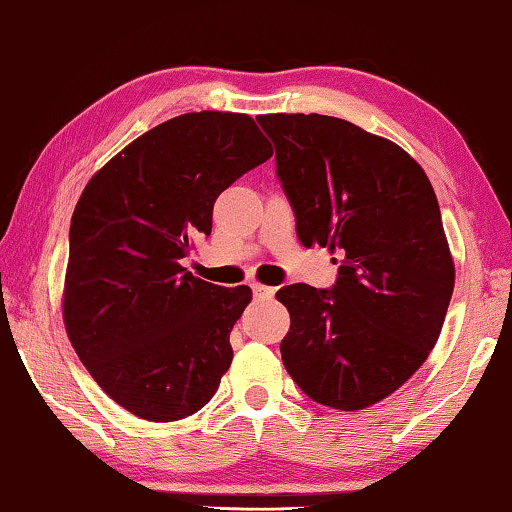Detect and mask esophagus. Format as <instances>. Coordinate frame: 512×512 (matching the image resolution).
Here are the masks:
<instances>
[{"label": "esophagus", "mask_w": 512, "mask_h": 512, "mask_svg": "<svg viewBox=\"0 0 512 512\" xmlns=\"http://www.w3.org/2000/svg\"><path fill=\"white\" fill-rule=\"evenodd\" d=\"M251 290H254V295L258 297V300H267V297L274 295V290H277V288L263 286V283H251Z\"/></svg>", "instance_id": "1"}]
</instances>
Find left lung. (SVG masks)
Masks as SVG:
<instances>
[{
  "instance_id": "obj_1",
  "label": "left lung",
  "mask_w": 512,
  "mask_h": 512,
  "mask_svg": "<svg viewBox=\"0 0 512 512\" xmlns=\"http://www.w3.org/2000/svg\"><path fill=\"white\" fill-rule=\"evenodd\" d=\"M304 247L341 256L332 288L283 286L286 371L306 396L355 412L419 371L442 332L455 267L430 180L393 141L322 114H263Z\"/></svg>"
}]
</instances>
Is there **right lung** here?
Returning a JSON list of instances; mask_svg holds the SVG:
<instances>
[{
    "label": "right lung",
    "instance_id": "1",
    "mask_svg": "<svg viewBox=\"0 0 512 512\" xmlns=\"http://www.w3.org/2000/svg\"><path fill=\"white\" fill-rule=\"evenodd\" d=\"M272 157L247 114L192 112L132 141L89 180L70 222L64 322L86 371L146 421L199 412L229 371L251 288L180 261L226 187Z\"/></svg>",
    "mask_w": 512,
    "mask_h": 512
}]
</instances>
